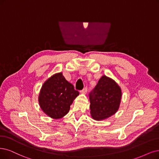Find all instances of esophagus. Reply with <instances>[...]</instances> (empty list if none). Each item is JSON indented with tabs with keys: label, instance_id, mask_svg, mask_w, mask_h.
I'll return each mask as SVG.
<instances>
[{
	"label": "esophagus",
	"instance_id": "esophagus-1",
	"mask_svg": "<svg viewBox=\"0 0 159 159\" xmlns=\"http://www.w3.org/2000/svg\"><path fill=\"white\" fill-rule=\"evenodd\" d=\"M80 93H83V94H86V93H87V87H85L83 90H82L80 91Z\"/></svg>",
	"mask_w": 159,
	"mask_h": 159
}]
</instances>
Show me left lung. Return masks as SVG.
I'll return each mask as SVG.
<instances>
[{"instance_id": "left-lung-1", "label": "left lung", "mask_w": 159, "mask_h": 159, "mask_svg": "<svg viewBox=\"0 0 159 159\" xmlns=\"http://www.w3.org/2000/svg\"><path fill=\"white\" fill-rule=\"evenodd\" d=\"M89 95L90 114L93 119H106L119 110L121 89L114 80L108 76H102Z\"/></svg>"}]
</instances>
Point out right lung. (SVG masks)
Wrapping results in <instances>:
<instances>
[{"mask_svg":"<svg viewBox=\"0 0 159 159\" xmlns=\"http://www.w3.org/2000/svg\"><path fill=\"white\" fill-rule=\"evenodd\" d=\"M79 95V92L65 79L62 73H58L43 84L39 96V102L46 115L58 119L68 113L70 105Z\"/></svg>","mask_w":159,"mask_h":159,"instance_id":"obj_1","label":"right lung"}]
</instances>
